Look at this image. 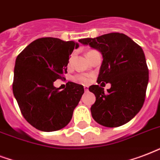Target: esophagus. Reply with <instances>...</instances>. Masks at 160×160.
I'll return each mask as SVG.
<instances>
[{"mask_svg":"<svg viewBox=\"0 0 160 160\" xmlns=\"http://www.w3.org/2000/svg\"><path fill=\"white\" fill-rule=\"evenodd\" d=\"M84 90L87 92L88 90V86H84Z\"/></svg>","mask_w":160,"mask_h":160,"instance_id":"esophagus-1","label":"esophagus"}]
</instances>
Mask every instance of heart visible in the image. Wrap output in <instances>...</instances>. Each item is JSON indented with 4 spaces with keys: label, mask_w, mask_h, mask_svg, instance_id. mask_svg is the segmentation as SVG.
Here are the masks:
<instances>
[{
    "label": "heart",
    "mask_w": 160,
    "mask_h": 160,
    "mask_svg": "<svg viewBox=\"0 0 160 160\" xmlns=\"http://www.w3.org/2000/svg\"><path fill=\"white\" fill-rule=\"evenodd\" d=\"M92 51V50H91ZM77 79L78 80V81L82 82H88L89 81V78H88V77H84V76H80V77H78Z\"/></svg>",
    "instance_id": "b5f03b06"
}]
</instances>
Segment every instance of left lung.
<instances>
[{"mask_svg":"<svg viewBox=\"0 0 160 160\" xmlns=\"http://www.w3.org/2000/svg\"><path fill=\"white\" fill-rule=\"evenodd\" d=\"M79 42L101 53L103 62L97 82L111 84L107 93L98 85L88 88L96 97L91 106L93 120L106 127L126 124L140 111L145 100L148 69L143 50L128 36L120 33Z\"/></svg>","mask_w":160,"mask_h":160,"instance_id":"1","label":"left lung"}]
</instances>
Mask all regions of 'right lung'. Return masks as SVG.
Masks as SVG:
<instances>
[{
    "mask_svg": "<svg viewBox=\"0 0 160 160\" xmlns=\"http://www.w3.org/2000/svg\"><path fill=\"white\" fill-rule=\"evenodd\" d=\"M78 43L57 38L33 41L19 54L14 67L12 91L25 120L42 132L67 126L84 93L82 85L68 82L60 91L54 82L67 73L69 56Z\"/></svg>",
    "mask_w": 160,
    "mask_h": 160,
    "instance_id": "obj_1",
    "label": "right lung"
}]
</instances>
